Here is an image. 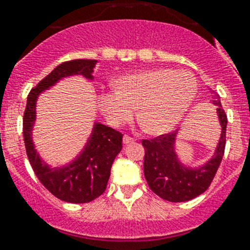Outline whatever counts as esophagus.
I'll use <instances>...</instances> for the list:
<instances>
[{"instance_id": "obj_1", "label": "esophagus", "mask_w": 250, "mask_h": 250, "mask_svg": "<svg viewBox=\"0 0 250 250\" xmlns=\"http://www.w3.org/2000/svg\"><path fill=\"white\" fill-rule=\"evenodd\" d=\"M135 142V139L131 137H129V135H124V144H130V143H134Z\"/></svg>"}]
</instances>
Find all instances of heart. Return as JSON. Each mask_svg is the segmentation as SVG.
<instances>
[{
    "instance_id": "obj_1",
    "label": "heart",
    "mask_w": 250,
    "mask_h": 250,
    "mask_svg": "<svg viewBox=\"0 0 250 250\" xmlns=\"http://www.w3.org/2000/svg\"><path fill=\"white\" fill-rule=\"evenodd\" d=\"M197 93L194 75L185 70L156 69L123 76L117 89L101 94L100 107L113 126L137 113L150 134H162L184 117Z\"/></svg>"
}]
</instances>
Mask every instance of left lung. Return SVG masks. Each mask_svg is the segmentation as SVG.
Returning <instances> with one entry per match:
<instances>
[{
    "label": "left lung",
    "instance_id": "left-lung-1",
    "mask_svg": "<svg viewBox=\"0 0 250 250\" xmlns=\"http://www.w3.org/2000/svg\"><path fill=\"white\" fill-rule=\"evenodd\" d=\"M217 104V113L221 123V138L216 148L214 156L207 164L198 168H189L180 164L175 153L176 131L162 134L153 139H143L144 176L150 190L165 201L187 202L201 195L211 185L218 166L224 157L226 146V125L228 116L221 107L220 97L213 96Z\"/></svg>",
    "mask_w": 250,
    "mask_h": 250
}]
</instances>
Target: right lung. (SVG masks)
I'll return each mask as SVG.
<instances>
[{"label": "right lung", "instance_id": "right-lung-1", "mask_svg": "<svg viewBox=\"0 0 250 250\" xmlns=\"http://www.w3.org/2000/svg\"><path fill=\"white\" fill-rule=\"evenodd\" d=\"M96 63L97 60H71L60 63L30 90L22 117L26 156L34 174L49 193L69 203H89L103 194L110 179L113 160L123 149V134L110 126L96 124L92 137L79 157L69 166L51 168L39 158L32 140L36 101L39 93L52 86L61 78L79 74L92 79Z\"/></svg>", "mask_w": 250, "mask_h": 250}]
</instances>
